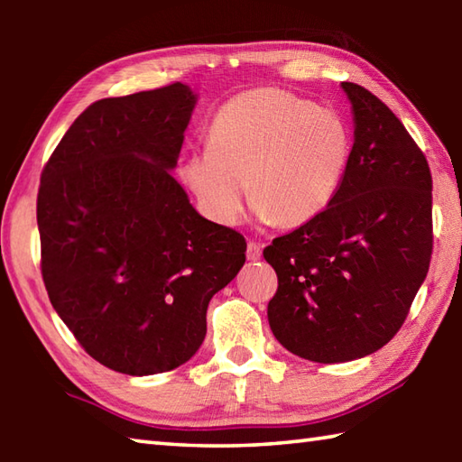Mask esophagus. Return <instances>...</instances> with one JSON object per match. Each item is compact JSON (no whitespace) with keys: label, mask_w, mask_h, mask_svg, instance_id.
Listing matches in <instances>:
<instances>
[{"label":"esophagus","mask_w":462,"mask_h":462,"mask_svg":"<svg viewBox=\"0 0 462 462\" xmlns=\"http://www.w3.org/2000/svg\"><path fill=\"white\" fill-rule=\"evenodd\" d=\"M261 254H263L261 242H248V245H246V259L248 261H259Z\"/></svg>","instance_id":"obj_1"}]
</instances>
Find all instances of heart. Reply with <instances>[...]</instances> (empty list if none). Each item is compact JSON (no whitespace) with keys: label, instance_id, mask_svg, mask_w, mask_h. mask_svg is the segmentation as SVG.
Wrapping results in <instances>:
<instances>
[{"label":"heart","instance_id":"obj_1","mask_svg":"<svg viewBox=\"0 0 462 462\" xmlns=\"http://www.w3.org/2000/svg\"><path fill=\"white\" fill-rule=\"evenodd\" d=\"M350 151L346 124L330 109L263 88L220 107L208 128L206 152L185 156L179 177L216 224L242 220L248 189L261 222L300 228L332 203Z\"/></svg>","mask_w":462,"mask_h":462}]
</instances>
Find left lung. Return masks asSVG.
Masks as SVG:
<instances>
[{
    "instance_id": "obj_1",
    "label": "left lung",
    "mask_w": 462,
    "mask_h": 462,
    "mask_svg": "<svg viewBox=\"0 0 462 462\" xmlns=\"http://www.w3.org/2000/svg\"><path fill=\"white\" fill-rule=\"evenodd\" d=\"M355 144L330 206L273 240L279 277L267 316L275 338L314 363L374 353L400 330L432 256V175L397 116L342 83Z\"/></svg>"
}]
</instances>
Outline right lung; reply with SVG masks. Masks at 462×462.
Here are the masks:
<instances>
[{"label": "right lung", "mask_w": 462, "mask_h": 462, "mask_svg": "<svg viewBox=\"0 0 462 462\" xmlns=\"http://www.w3.org/2000/svg\"><path fill=\"white\" fill-rule=\"evenodd\" d=\"M195 104L183 83L99 99L41 177L52 308L89 356L132 377L173 371L198 353L209 300L246 261L245 236L199 216L171 175Z\"/></svg>", "instance_id": "obj_1"}]
</instances>
